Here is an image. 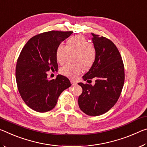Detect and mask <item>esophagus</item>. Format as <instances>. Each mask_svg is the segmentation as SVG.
<instances>
[{
  "instance_id": "1",
  "label": "esophagus",
  "mask_w": 147,
  "mask_h": 147,
  "mask_svg": "<svg viewBox=\"0 0 147 147\" xmlns=\"http://www.w3.org/2000/svg\"><path fill=\"white\" fill-rule=\"evenodd\" d=\"M71 84H72V85H73V86H76L77 84L76 82H74V81H71Z\"/></svg>"
}]
</instances>
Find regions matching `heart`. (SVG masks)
<instances>
[{
  "instance_id": "obj_1",
  "label": "heart",
  "mask_w": 147,
  "mask_h": 147,
  "mask_svg": "<svg viewBox=\"0 0 147 147\" xmlns=\"http://www.w3.org/2000/svg\"><path fill=\"white\" fill-rule=\"evenodd\" d=\"M69 53H75L74 62L76 64H65L60 69V73L71 79H75L81 73L82 67L88 69L95 60L96 53L92 44L84 36L78 35L69 38L67 46L59 44L56 51V59L59 63L66 61Z\"/></svg>"
}]
</instances>
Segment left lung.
I'll use <instances>...</instances> for the list:
<instances>
[{
	"label": "left lung",
	"instance_id": "obj_1",
	"mask_svg": "<svg viewBox=\"0 0 147 147\" xmlns=\"http://www.w3.org/2000/svg\"><path fill=\"white\" fill-rule=\"evenodd\" d=\"M91 35L95 60L82 78L87 82L96 79L95 84L78 83L82 88V93L78 101L84 113L98 116L108 111L117 102L124 86V68L115 45L105 37L93 33Z\"/></svg>",
	"mask_w": 147,
	"mask_h": 147
}]
</instances>
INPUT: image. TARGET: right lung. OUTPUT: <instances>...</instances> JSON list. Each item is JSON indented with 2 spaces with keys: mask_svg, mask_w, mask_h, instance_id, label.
<instances>
[{
  "mask_svg": "<svg viewBox=\"0 0 147 147\" xmlns=\"http://www.w3.org/2000/svg\"><path fill=\"white\" fill-rule=\"evenodd\" d=\"M73 32L49 31L32 37L22 49L17 59L16 77L20 95L29 108L44 113L56 105L62 91L71 84L67 77L58 74L47 78V72L58 69L56 51Z\"/></svg>",
  "mask_w": 147,
  "mask_h": 147,
  "instance_id": "right-lung-1",
  "label": "right lung"
}]
</instances>
